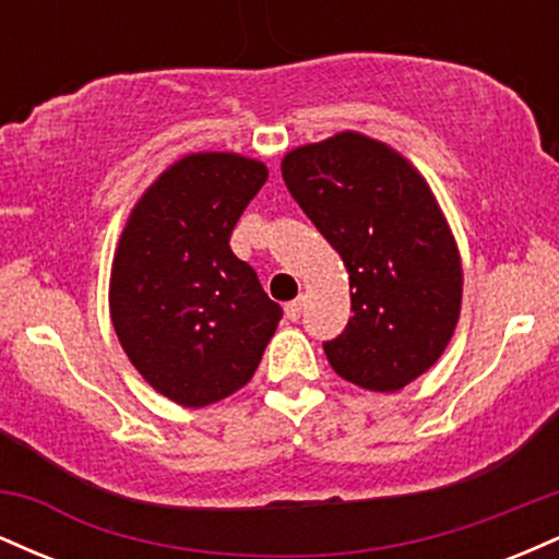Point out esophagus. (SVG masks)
<instances>
[{"label":"esophagus","mask_w":559,"mask_h":559,"mask_svg":"<svg viewBox=\"0 0 559 559\" xmlns=\"http://www.w3.org/2000/svg\"><path fill=\"white\" fill-rule=\"evenodd\" d=\"M286 318L288 320H299L301 318V299H294L286 305Z\"/></svg>","instance_id":"esophagus-1"}]
</instances>
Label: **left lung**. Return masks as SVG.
Instances as JSON below:
<instances>
[{
	"label": "left lung",
	"mask_w": 559,
	"mask_h": 559,
	"mask_svg": "<svg viewBox=\"0 0 559 559\" xmlns=\"http://www.w3.org/2000/svg\"><path fill=\"white\" fill-rule=\"evenodd\" d=\"M284 181L342 254L346 329L325 342L344 381L400 391L439 360L463 305V265L431 186L400 152L355 131L292 150Z\"/></svg>",
	"instance_id": "1"
}]
</instances>
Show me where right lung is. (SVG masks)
Here are the masks:
<instances>
[{
	"instance_id": "add662e5",
	"label": "right lung",
	"mask_w": 559,
	"mask_h": 559,
	"mask_svg": "<svg viewBox=\"0 0 559 559\" xmlns=\"http://www.w3.org/2000/svg\"><path fill=\"white\" fill-rule=\"evenodd\" d=\"M265 181L260 159L186 155L144 191L120 234L115 333L144 381L183 407L247 386L284 316L228 243Z\"/></svg>"
}]
</instances>
